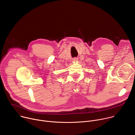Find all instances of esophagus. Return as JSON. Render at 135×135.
Wrapping results in <instances>:
<instances>
[{"label":"esophagus","instance_id":"34e87169","mask_svg":"<svg viewBox=\"0 0 135 135\" xmlns=\"http://www.w3.org/2000/svg\"><path fill=\"white\" fill-rule=\"evenodd\" d=\"M78 58H76V57H74V58H73L72 59V61L74 62H77V61H78Z\"/></svg>","mask_w":135,"mask_h":135}]
</instances>
